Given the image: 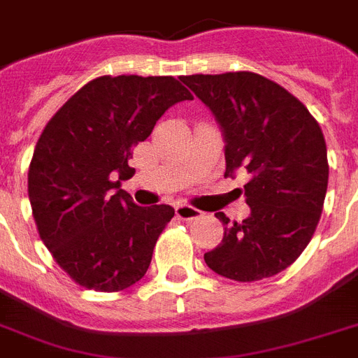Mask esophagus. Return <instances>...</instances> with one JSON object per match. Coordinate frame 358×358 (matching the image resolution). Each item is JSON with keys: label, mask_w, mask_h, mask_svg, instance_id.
<instances>
[{"label": "esophagus", "mask_w": 358, "mask_h": 358, "mask_svg": "<svg viewBox=\"0 0 358 358\" xmlns=\"http://www.w3.org/2000/svg\"><path fill=\"white\" fill-rule=\"evenodd\" d=\"M176 217L184 219V221H193V219L201 217V210H196L193 206H187V204H178L176 206Z\"/></svg>", "instance_id": "esophagus-1"}]
</instances>
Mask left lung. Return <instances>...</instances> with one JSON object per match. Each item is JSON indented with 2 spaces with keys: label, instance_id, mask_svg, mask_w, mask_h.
Returning <instances> with one entry per match:
<instances>
[{
  "label": "left lung",
  "instance_id": "8db88e82",
  "mask_svg": "<svg viewBox=\"0 0 358 358\" xmlns=\"http://www.w3.org/2000/svg\"><path fill=\"white\" fill-rule=\"evenodd\" d=\"M221 126L227 174L247 171L250 215L224 224L204 255L221 277L252 282L292 266L312 239L327 193V146L317 120L284 87L255 72L182 76Z\"/></svg>",
  "mask_w": 358,
  "mask_h": 358
}]
</instances>
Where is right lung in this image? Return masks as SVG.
<instances>
[{"instance_id": "right-lung-1", "label": "right lung", "mask_w": 358, "mask_h": 358, "mask_svg": "<svg viewBox=\"0 0 358 358\" xmlns=\"http://www.w3.org/2000/svg\"><path fill=\"white\" fill-rule=\"evenodd\" d=\"M191 98L173 76H102L42 129L27 173L31 210L48 250L83 288L120 292L145 277L174 210L137 206L120 182L135 173L134 146Z\"/></svg>"}]
</instances>
